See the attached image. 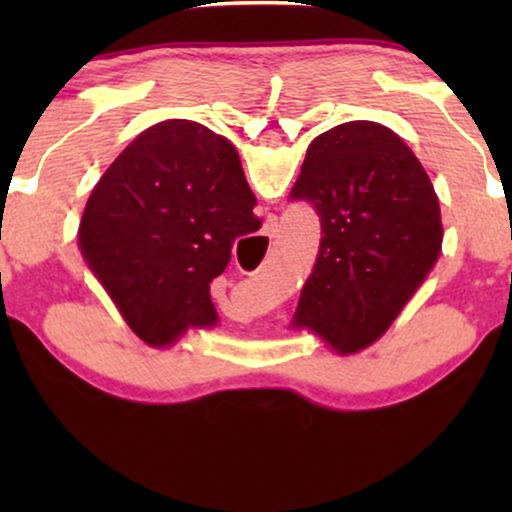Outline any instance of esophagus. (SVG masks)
Listing matches in <instances>:
<instances>
[{"instance_id":"1","label":"esophagus","mask_w":512,"mask_h":512,"mask_svg":"<svg viewBox=\"0 0 512 512\" xmlns=\"http://www.w3.org/2000/svg\"><path fill=\"white\" fill-rule=\"evenodd\" d=\"M267 233L269 236H274V221L272 219H269V223H267Z\"/></svg>"}]
</instances>
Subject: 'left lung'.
Instances as JSON below:
<instances>
[{
  "label": "left lung",
  "instance_id": "left-lung-1",
  "mask_svg": "<svg viewBox=\"0 0 512 512\" xmlns=\"http://www.w3.org/2000/svg\"><path fill=\"white\" fill-rule=\"evenodd\" d=\"M291 199L313 204L322 226L293 320L339 351L363 349L438 260L443 223L431 180L392 129L358 120L313 139Z\"/></svg>",
  "mask_w": 512,
  "mask_h": 512
}]
</instances>
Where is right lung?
I'll list each match as a JSON object with an SVG mask.
<instances>
[{"mask_svg": "<svg viewBox=\"0 0 512 512\" xmlns=\"http://www.w3.org/2000/svg\"><path fill=\"white\" fill-rule=\"evenodd\" d=\"M236 146L190 120L158 122L115 158L88 197L79 245L146 344L214 325L209 296L233 240L257 231Z\"/></svg>", "mask_w": 512, "mask_h": 512, "instance_id": "add662e5", "label": "right lung"}]
</instances>
